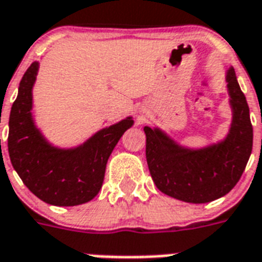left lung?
Masks as SVG:
<instances>
[{"label":"left lung","instance_id":"obj_1","mask_svg":"<svg viewBox=\"0 0 262 262\" xmlns=\"http://www.w3.org/2000/svg\"><path fill=\"white\" fill-rule=\"evenodd\" d=\"M227 83L232 124L224 141L191 150L159 128H143L147 167L164 194L190 204H205L228 194L241 179L253 149V125L234 68L227 72Z\"/></svg>","mask_w":262,"mask_h":262}]
</instances>
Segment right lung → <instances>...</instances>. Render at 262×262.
I'll use <instances>...</instances> for the list:
<instances>
[{
	"label": "right lung",
	"instance_id": "obj_1",
	"mask_svg": "<svg viewBox=\"0 0 262 262\" xmlns=\"http://www.w3.org/2000/svg\"><path fill=\"white\" fill-rule=\"evenodd\" d=\"M38 67L36 61L28 67L20 80L17 98L12 105L8 135L11 163L28 190L46 204H84L102 187L109 156L134 120L127 117L101 129L75 149L53 147L32 120V86Z\"/></svg>",
	"mask_w": 262,
	"mask_h": 262
}]
</instances>
